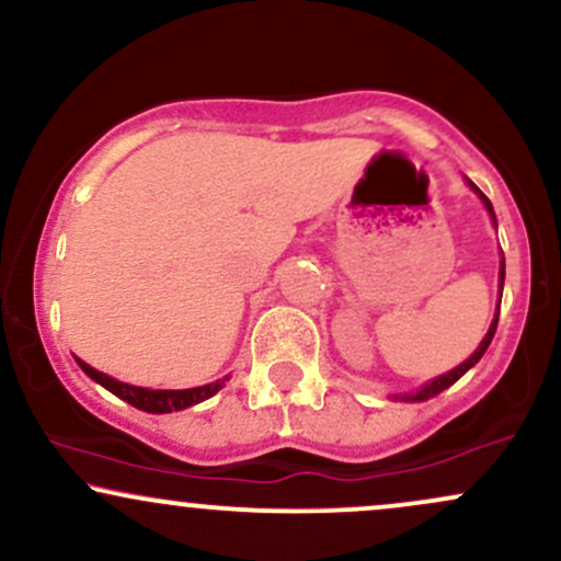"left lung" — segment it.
I'll return each instance as SVG.
<instances>
[{"label": "left lung", "mask_w": 561, "mask_h": 561, "mask_svg": "<svg viewBox=\"0 0 561 561\" xmlns=\"http://www.w3.org/2000/svg\"><path fill=\"white\" fill-rule=\"evenodd\" d=\"M469 186H472V190L478 192L482 203H485L488 214H491L493 224H495V214H493V205H491V199H488L485 195H482V192H480L478 186H474L472 182H469ZM504 276H506V263H504V259H501V272H499V287H501V293H504ZM501 293H499V306H501ZM495 327H499V311H495V317H493V321H491V330H488L485 337H482V343L478 345V351H474L472 356H469L465 364H459V366H456V369H450V371H446V375H440V377H437V379H433V382H427V385H424L422 390L411 392V396H401L403 401H427V398H433V396H437V392H443V390H446V388H450V385H454L456 379H459L461 375H467V371L472 369V366L480 362V358H482V353L488 351V345H491V340H493V334H495ZM396 398H398V396H396Z\"/></svg>", "instance_id": "1"}]
</instances>
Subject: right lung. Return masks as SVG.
Here are the masks:
<instances>
[{
  "mask_svg": "<svg viewBox=\"0 0 561 561\" xmlns=\"http://www.w3.org/2000/svg\"><path fill=\"white\" fill-rule=\"evenodd\" d=\"M76 362H79L81 369L87 371V375L92 377L94 382H100L102 388L111 390L113 396L121 398V401L137 405V409L147 411V414H169V411L190 409V405L203 403L205 398L216 396V392L224 388V382H229V377H224V379H216V382H210V385H203V388H190V390H150V388H137V385L118 382V379L102 375V371H96L94 366H89L87 362H81V358H76Z\"/></svg>",
  "mask_w": 561,
  "mask_h": 561,
  "instance_id": "add662e5",
  "label": "right lung"
}]
</instances>
